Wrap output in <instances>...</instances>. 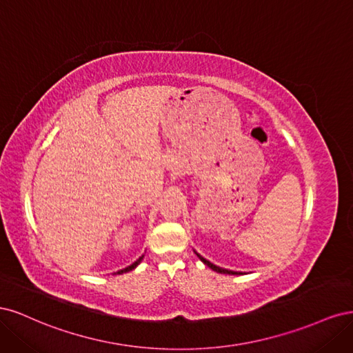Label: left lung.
I'll list each match as a JSON object with an SVG mask.
<instances>
[{"label":"left lung","mask_w":353,"mask_h":353,"mask_svg":"<svg viewBox=\"0 0 353 353\" xmlns=\"http://www.w3.org/2000/svg\"><path fill=\"white\" fill-rule=\"evenodd\" d=\"M199 258H200V261L205 263V265H208L210 270H213V271H216V272H221V274H240V272H234V271H228V270H223V268H219V266H216V265H213V263H210L209 261H206L205 258H201L200 254H197Z\"/></svg>","instance_id":"8db88e82"}]
</instances>
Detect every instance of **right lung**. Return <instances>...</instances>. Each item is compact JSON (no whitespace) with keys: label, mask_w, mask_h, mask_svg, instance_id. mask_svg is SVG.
Instances as JSON below:
<instances>
[{"label":"right lung","mask_w":353,"mask_h":353,"mask_svg":"<svg viewBox=\"0 0 353 353\" xmlns=\"http://www.w3.org/2000/svg\"><path fill=\"white\" fill-rule=\"evenodd\" d=\"M143 258H144V256H141V258H140V259H138L137 262H134L132 265H130V266H128V268H125V270H121V271H119V272H117V274H123V272H128V271H132V270L135 268V266H137L138 263H140V262H141V259H143Z\"/></svg>","instance_id":"1"}]
</instances>
